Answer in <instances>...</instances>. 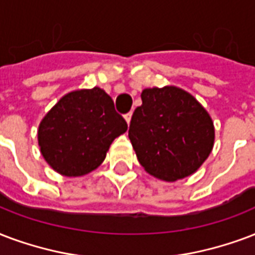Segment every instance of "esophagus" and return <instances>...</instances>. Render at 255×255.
Returning a JSON list of instances; mask_svg holds the SVG:
<instances>
[{
    "label": "esophagus",
    "mask_w": 255,
    "mask_h": 255,
    "mask_svg": "<svg viewBox=\"0 0 255 255\" xmlns=\"http://www.w3.org/2000/svg\"><path fill=\"white\" fill-rule=\"evenodd\" d=\"M124 118H126V120H127V123L129 124V122H131V118H132V112H128V114H126V116H124Z\"/></svg>",
    "instance_id": "1"
}]
</instances>
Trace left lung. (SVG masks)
<instances>
[{"label": "left lung", "mask_w": 255, "mask_h": 255, "mask_svg": "<svg viewBox=\"0 0 255 255\" xmlns=\"http://www.w3.org/2000/svg\"><path fill=\"white\" fill-rule=\"evenodd\" d=\"M141 102L128 129L139 163L167 182L195 172L214 145V124L207 111L176 87L144 89Z\"/></svg>", "instance_id": "8db88e82"}]
</instances>
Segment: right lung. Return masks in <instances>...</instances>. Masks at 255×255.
Returning <instances> with one entry per match:
<instances>
[{
	"label": "right lung",
	"mask_w": 255,
	"mask_h": 255,
	"mask_svg": "<svg viewBox=\"0 0 255 255\" xmlns=\"http://www.w3.org/2000/svg\"><path fill=\"white\" fill-rule=\"evenodd\" d=\"M127 128L103 89H81L61 97L46 114L38 127V145L58 174L81 176L102 164L111 143Z\"/></svg>",
	"instance_id": "1"
}]
</instances>
